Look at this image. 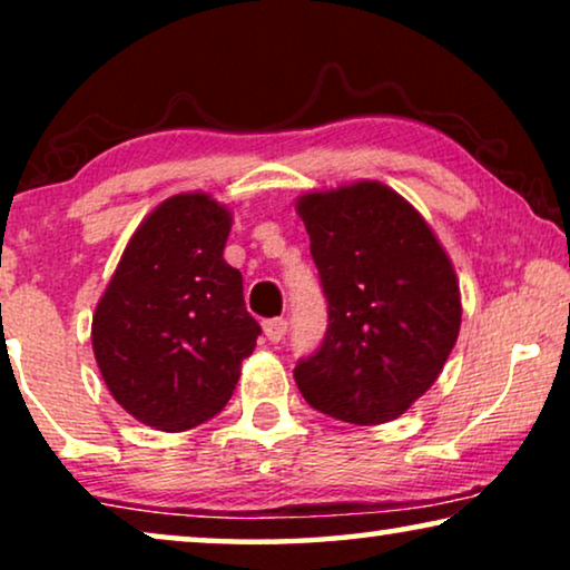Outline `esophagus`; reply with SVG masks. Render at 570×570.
<instances>
[{
	"label": "esophagus",
	"instance_id": "34e87169",
	"mask_svg": "<svg viewBox=\"0 0 570 570\" xmlns=\"http://www.w3.org/2000/svg\"><path fill=\"white\" fill-rule=\"evenodd\" d=\"M262 326H264V334H267L269 342H279V340L285 337V332H287L285 318H269V322H264Z\"/></svg>",
	"mask_w": 570,
	"mask_h": 570
}]
</instances>
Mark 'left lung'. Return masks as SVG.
I'll list each match as a JSON object with an SVG mask.
<instances>
[{
  "label": "left lung",
  "instance_id": "1",
  "mask_svg": "<svg viewBox=\"0 0 570 570\" xmlns=\"http://www.w3.org/2000/svg\"><path fill=\"white\" fill-rule=\"evenodd\" d=\"M295 213L330 303L326 337L295 365V384L324 415L389 423L435 384L456 345L454 264L425 217L381 181L306 191Z\"/></svg>",
  "mask_w": 570,
  "mask_h": 570
}]
</instances>
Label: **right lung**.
Here are the masks:
<instances>
[{
	"mask_svg": "<svg viewBox=\"0 0 570 570\" xmlns=\"http://www.w3.org/2000/svg\"><path fill=\"white\" fill-rule=\"evenodd\" d=\"M233 213L205 191L160 202L124 248L92 314V353L131 417L178 433L215 417L262 326L223 259Z\"/></svg>",
	"mask_w": 570,
	"mask_h": 570,
	"instance_id": "1",
	"label": "right lung"
}]
</instances>
